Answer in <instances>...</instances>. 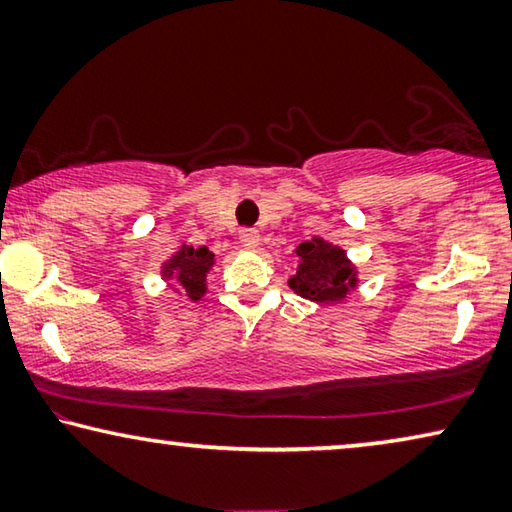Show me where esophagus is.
<instances>
[{"label": "esophagus", "instance_id": "esophagus-1", "mask_svg": "<svg viewBox=\"0 0 512 512\" xmlns=\"http://www.w3.org/2000/svg\"><path fill=\"white\" fill-rule=\"evenodd\" d=\"M239 239L248 250H255L259 246V232L257 230H241Z\"/></svg>", "mask_w": 512, "mask_h": 512}]
</instances>
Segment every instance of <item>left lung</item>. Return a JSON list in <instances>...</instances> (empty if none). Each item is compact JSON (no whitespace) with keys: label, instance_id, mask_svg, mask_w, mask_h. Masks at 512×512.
<instances>
[{"label":"left lung","instance_id":"obj_1","mask_svg":"<svg viewBox=\"0 0 512 512\" xmlns=\"http://www.w3.org/2000/svg\"><path fill=\"white\" fill-rule=\"evenodd\" d=\"M299 257L296 273L287 280L289 289L319 305H331L345 301L358 289V266L349 259L342 246L312 236L310 241L299 243L294 250Z\"/></svg>","mask_w":512,"mask_h":512}]
</instances>
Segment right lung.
Masks as SVG:
<instances>
[{
    "label": "right lung",
    "mask_w": 512,
    "mask_h": 512,
    "mask_svg": "<svg viewBox=\"0 0 512 512\" xmlns=\"http://www.w3.org/2000/svg\"><path fill=\"white\" fill-rule=\"evenodd\" d=\"M218 264V255L211 253L207 246H193L183 241L177 253L160 264V278L174 294L183 296L190 303H200L209 292L207 276Z\"/></svg>",
    "instance_id": "right-lung-1"
}]
</instances>
